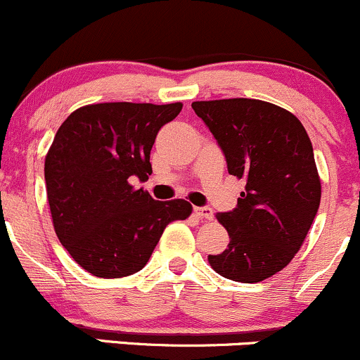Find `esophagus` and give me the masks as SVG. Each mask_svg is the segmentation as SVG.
Segmentation results:
<instances>
[{"label":"esophagus","instance_id":"34e87169","mask_svg":"<svg viewBox=\"0 0 360 360\" xmlns=\"http://www.w3.org/2000/svg\"><path fill=\"white\" fill-rule=\"evenodd\" d=\"M193 212H195L199 217H202V219H207V221H211L214 217V212L211 207H193Z\"/></svg>","mask_w":360,"mask_h":360}]
</instances>
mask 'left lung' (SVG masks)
Here are the masks:
<instances>
[{
    "instance_id": "left-lung-1",
    "label": "left lung",
    "mask_w": 360,
    "mask_h": 360,
    "mask_svg": "<svg viewBox=\"0 0 360 360\" xmlns=\"http://www.w3.org/2000/svg\"><path fill=\"white\" fill-rule=\"evenodd\" d=\"M192 108L223 149L229 175L246 184L236 207L216 214L229 245L209 255V264L231 281H265L300 252L320 207L308 132L296 115L262 100L193 102Z\"/></svg>"
}]
</instances>
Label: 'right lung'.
Returning a JSON list of instances; mask_svg holds the SVG:
<instances>
[{
    "instance_id": "right-lung-1",
    "label": "right lung",
    "mask_w": 360,
    "mask_h": 360,
    "mask_svg": "<svg viewBox=\"0 0 360 360\" xmlns=\"http://www.w3.org/2000/svg\"><path fill=\"white\" fill-rule=\"evenodd\" d=\"M180 110V102L84 105L58 129L44 168L52 224L60 245L95 277L139 272L165 228L192 214L187 200H155L131 184L151 175L156 134Z\"/></svg>"
}]
</instances>
